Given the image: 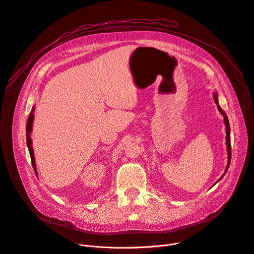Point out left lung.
<instances>
[{"label": "left lung", "instance_id": "obj_1", "mask_svg": "<svg viewBox=\"0 0 254 254\" xmlns=\"http://www.w3.org/2000/svg\"><path fill=\"white\" fill-rule=\"evenodd\" d=\"M213 100H214V103L217 104L220 113L224 116V123H225V125H226V134H227V136H226V144H227V151H228V165H227V167H226V170H225L224 175L217 181V182H219V181L225 176V174L227 173V171H228V169H229V166H230V163H231V138H230V125H229L228 117H227L226 113L222 110V108H221L220 105H219V102H218V93H217V92L213 93ZM217 182H216V183H217Z\"/></svg>", "mask_w": 254, "mask_h": 254}]
</instances>
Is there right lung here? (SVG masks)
Wrapping results in <instances>:
<instances>
[{"mask_svg": "<svg viewBox=\"0 0 254 254\" xmlns=\"http://www.w3.org/2000/svg\"><path fill=\"white\" fill-rule=\"evenodd\" d=\"M33 112H34V107L32 108V110L29 114L27 124H26V142H27V146H28V150H29V154H30L32 167L34 169L35 174H37L36 166H35V160H34V153H33V148H32V142H31V138H30V133H31V130H32V123H33V119H34Z\"/></svg>", "mask_w": 254, "mask_h": 254, "instance_id": "obj_1", "label": "right lung"}]
</instances>
